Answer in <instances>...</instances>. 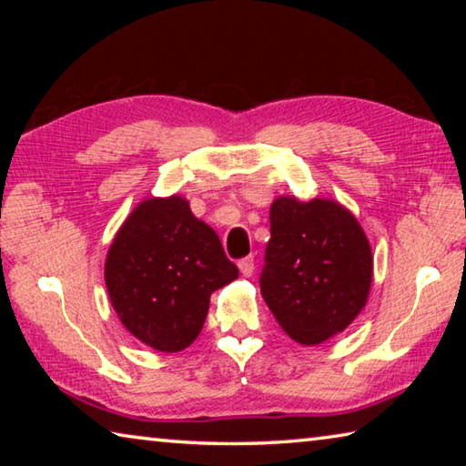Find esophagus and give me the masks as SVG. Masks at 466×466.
Listing matches in <instances>:
<instances>
[{
    "label": "esophagus",
    "instance_id": "34e87169",
    "mask_svg": "<svg viewBox=\"0 0 466 466\" xmlns=\"http://www.w3.org/2000/svg\"><path fill=\"white\" fill-rule=\"evenodd\" d=\"M238 269H240V273L244 275V278H250L252 273H255V257H244V258H240L238 261Z\"/></svg>",
    "mask_w": 466,
    "mask_h": 466
}]
</instances>
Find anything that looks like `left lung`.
I'll list each match as a JSON object with an SVG mask.
<instances>
[{"label": "left lung", "mask_w": 466, "mask_h": 466, "mask_svg": "<svg viewBox=\"0 0 466 466\" xmlns=\"http://www.w3.org/2000/svg\"><path fill=\"white\" fill-rule=\"evenodd\" d=\"M269 222L261 294L294 341L319 345L366 306L374 271L366 232L341 203L319 197H278Z\"/></svg>", "instance_id": "obj_1"}]
</instances>
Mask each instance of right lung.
<instances>
[{
	"label": "right lung",
	"instance_id": "1",
	"mask_svg": "<svg viewBox=\"0 0 466 466\" xmlns=\"http://www.w3.org/2000/svg\"><path fill=\"white\" fill-rule=\"evenodd\" d=\"M238 278L218 234L183 197L141 201L110 244L105 281L123 327L141 343L175 353L201 333L209 296Z\"/></svg>",
	"mask_w": 466,
	"mask_h": 466
}]
</instances>
